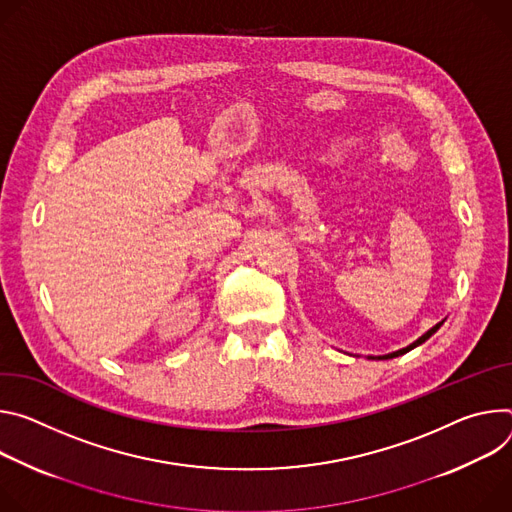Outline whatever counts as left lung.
<instances>
[{
  "mask_svg": "<svg viewBox=\"0 0 512 512\" xmlns=\"http://www.w3.org/2000/svg\"><path fill=\"white\" fill-rule=\"evenodd\" d=\"M443 325V321H439L437 325H433L427 333H423L419 339H417V342H413L411 346H407V348H403V350H396V352H392V354H386V356H368L370 360H392V358H396V356H403V354H407V352H411L413 348H417V346H421V344H425L427 342V339L439 329Z\"/></svg>",
  "mask_w": 512,
  "mask_h": 512,
  "instance_id": "1",
  "label": "left lung"
}]
</instances>
